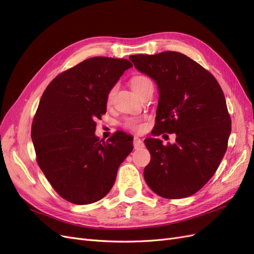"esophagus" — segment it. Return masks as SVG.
<instances>
[{
    "label": "esophagus",
    "mask_w": 254,
    "mask_h": 254,
    "mask_svg": "<svg viewBox=\"0 0 254 254\" xmlns=\"http://www.w3.org/2000/svg\"><path fill=\"white\" fill-rule=\"evenodd\" d=\"M133 147H134V149H140V148L144 147V143L140 139V137H137V136L133 137Z\"/></svg>",
    "instance_id": "1"
}]
</instances>
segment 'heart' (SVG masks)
<instances>
[{"instance_id": "obj_1", "label": "heart", "mask_w": 254, "mask_h": 254, "mask_svg": "<svg viewBox=\"0 0 254 254\" xmlns=\"http://www.w3.org/2000/svg\"><path fill=\"white\" fill-rule=\"evenodd\" d=\"M150 79L148 77H146L144 75H135L130 80V83H131L132 89L136 92V93H140V92L147 86L148 83H150ZM115 90H117V87H112L108 94H107V103H111V101L113 99ZM124 126L130 130H133V131H141L144 128L143 125V119L142 118H137V117H131L128 118L124 121Z\"/></svg>"}]
</instances>
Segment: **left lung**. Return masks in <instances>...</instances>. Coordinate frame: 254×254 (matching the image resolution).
Returning a JSON list of instances; mask_svg holds the SVG:
<instances>
[{"mask_svg":"<svg viewBox=\"0 0 254 254\" xmlns=\"http://www.w3.org/2000/svg\"><path fill=\"white\" fill-rule=\"evenodd\" d=\"M129 59L158 84L152 134H176L175 144L144 140L150 152L145 181L163 198L191 196L212 178L228 147L231 118L224 92L209 71L184 54L167 51Z\"/></svg>","mask_w":254,"mask_h":254,"instance_id":"1","label":"left lung"}]
</instances>
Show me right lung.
I'll return each instance as SVG.
<instances>
[{
  "mask_svg": "<svg viewBox=\"0 0 254 254\" xmlns=\"http://www.w3.org/2000/svg\"><path fill=\"white\" fill-rule=\"evenodd\" d=\"M127 59L92 57L54 78L43 92L32 125L37 163L58 195L75 204L101 200L121 163L133 149L131 135L117 131L106 142L94 134L107 94Z\"/></svg>",
  "mask_w": 254,
  "mask_h": 254,
  "instance_id": "add662e5",
  "label": "right lung"
}]
</instances>
